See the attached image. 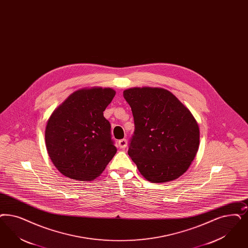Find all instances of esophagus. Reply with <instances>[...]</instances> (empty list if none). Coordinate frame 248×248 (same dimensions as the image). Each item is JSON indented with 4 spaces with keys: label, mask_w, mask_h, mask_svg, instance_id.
<instances>
[{
    "label": "esophagus",
    "mask_w": 248,
    "mask_h": 248,
    "mask_svg": "<svg viewBox=\"0 0 248 248\" xmlns=\"http://www.w3.org/2000/svg\"><path fill=\"white\" fill-rule=\"evenodd\" d=\"M118 145H119L120 148L124 149L127 146V140L126 139H121L118 142Z\"/></svg>",
    "instance_id": "esophagus-1"
}]
</instances>
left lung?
<instances>
[{
  "mask_svg": "<svg viewBox=\"0 0 248 248\" xmlns=\"http://www.w3.org/2000/svg\"><path fill=\"white\" fill-rule=\"evenodd\" d=\"M134 116L128 155L152 183L176 180L193 161L200 145L196 120L170 92L131 88L124 92Z\"/></svg>",
  "mask_w": 248,
  "mask_h": 248,
  "instance_id": "8db88e82",
  "label": "left lung"
}]
</instances>
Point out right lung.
I'll list each match as a JSON object with an SVG mask.
<instances>
[{
  "instance_id": "1",
  "label": "right lung",
  "mask_w": 248,
  "mask_h": 248,
  "mask_svg": "<svg viewBox=\"0 0 248 248\" xmlns=\"http://www.w3.org/2000/svg\"><path fill=\"white\" fill-rule=\"evenodd\" d=\"M115 92L111 88L82 89L70 94L47 121L45 139L55 167L72 180H95L117 149L103 111Z\"/></svg>"
}]
</instances>
